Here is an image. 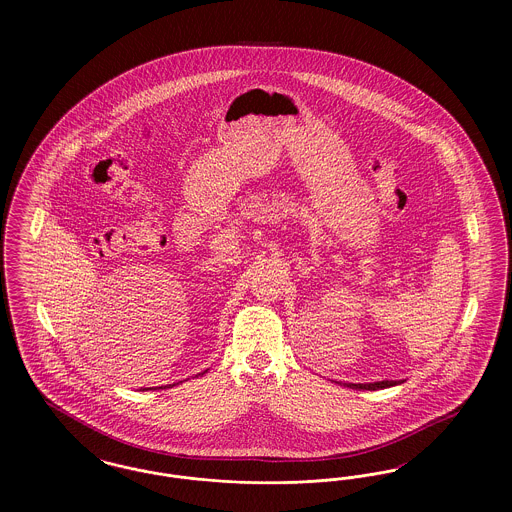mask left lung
Instances as JSON below:
<instances>
[{"instance_id":"left-lung-1","label":"left lung","mask_w":512,"mask_h":512,"mask_svg":"<svg viewBox=\"0 0 512 512\" xmlns=\"http://www.w3.org/2000/svg\"><path fill=\"white\" fill-rule=\"evenodd\" d=\"M347 388L351 390H384V388H391V386H397V382L393 380H384V382H372V384H345Z\"/></svg>"}]
</instances>
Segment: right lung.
Instances as JSON below:
<instances>
[{"instance_id": "add662e5", "label": "right lung", "mask_w": 512, "mask_h": 512, "mask_svg": "<svg viewBox=\"0 0 512 512\" xmlns=\"http://www.w3.org/2000/svg\"><path fill=\"white\" fill-rule=\"evenodd\" d=\"M180 384V382H178ZM172 386H176V384H172ZM165 388H169V386H165ZM161 390H163V386H161Z\"/></svg>"}]
</instances>
